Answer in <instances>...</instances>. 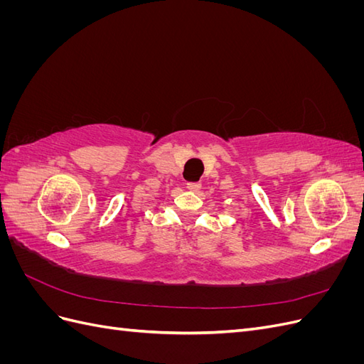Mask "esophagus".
<instances>
[{
	"label": "esophagus",
	"instance_id": "esophagus-1",
	"mask_svg": "<svg viewBox=\"0 0 364 364\" xmlns=\"http://www.w3.org/2000/svg\"><path fill=\"white\" fill-rule=\"evenodd\" d=\"M186 188H188L190 191L197 193L202 188V183L200 182H186Z\"/></svg>",
	"mask_w": 364,
	"mask_h": 364
}]
</instances>
